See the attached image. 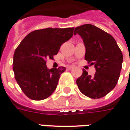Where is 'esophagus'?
Returning <instances> with one entry per match:
<instances>
[{
	"label": "esophagus",
	"mask_w": 130,
	"mask_h": 130,
	"mask_svg": "<svg viewBox=\"0 0 130 130\" xmlns=\"http://www.w3.org/2000/svg\"><path fill=\"white\" fill-rule=\"evenodd\" d=\"M73 69V67H72V66H70V67H68V69Z\"/></svg>",
	"instance_id": "obj_1"
}]
</instances>
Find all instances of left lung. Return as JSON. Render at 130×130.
<instances>
[{
  "label": "left lung",
  "instance_id": "1",
  "mask_svg": "<svg viewBox=\"0 0 130 130\" xmlns=\"http://www.w3.org/2000/svg\"><path fill=\"white\" fill-rule=\"evenodd\" d=\"M74 34L80 36L85 47V60L94 65L96 73L88 75L85 70L77 79L78 88L92 99L106 96L116 87L122 69L123 56L114 38L92 24L75 28Z\"/></svg>",
  "mask_w": 130,
  "mask_h": 130
}]
</instances>
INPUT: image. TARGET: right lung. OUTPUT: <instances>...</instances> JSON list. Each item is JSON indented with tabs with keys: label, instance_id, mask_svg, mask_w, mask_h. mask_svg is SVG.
<instances>
[{
	"label": "right lung",
	"instance_id": "obj_1",
	"mask_svg": "<svg viewBox=\"0 0 130 130\" xmlns=\"http://www.w3.org/2000/svg\"><path fill=\"white\" fill-rule=\"evenodd\" d=\"M74 28H47L28 34L15 50L13 57L14 78L28 98L40 101L47 98L57 86L63 67L49 69L47 58L53 59L61 45L73 35Z\"/></svg>",
	"mask_w": 130,
	"mask_h": 130
}]
</instances>
